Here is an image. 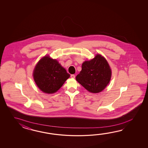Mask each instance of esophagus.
<instances>
[{
	"instance_id": "esophagus-1",
	"label": "esophagus",
	"mask_w": 148,
	"mask_h": 148,
	"mask_svg": "<svg viewBox=\"0 0 148 148\" xmlns=\"http://www.w3.org/2000/svg\"><path fill=\"white\" fill-rule=\"evenodd\" d=\"M71 78H75V75H71Z\"/></svg>"
}]
</instances>
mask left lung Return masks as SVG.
<instances>
[{
    "label": "left lung",
    "mask_w": 148,
    "mask_h": 148,
    "mask_svg": "<svg viewBox=\"0 0 148 148\" xmlns=\"http://www.w3.org/2000/svg\"><path fill=\"white\" fill-rule=\"evenodd\" d=\"M112 71L107 60L100 54L82 64V71L76 76V80L92 93L103 90L110 82Z\"/></svg>",
    "instance_id": "left-lung-1"
}]
</instances>
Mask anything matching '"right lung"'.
Segmentation results:
<instances>
[{
  "mask_svg": "<svg viewBox=\"0 0 148 148\" xmlns=\"http://www.w3.org/2000/svg\"><path fill=\"white\" fill-rule=\"evenodd\" d=\"M33 75L38 87L47 94L57 92L70 75L57 60L49 56L42 58L38 62Z\"/></svg>",
  "mask_w": 148,
  "mask_h": 148,
  "instance_id": "obj_1",
  "label": "right lung"
}]
</instances>
